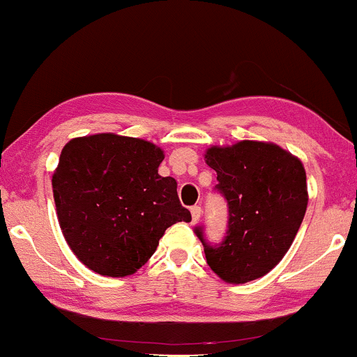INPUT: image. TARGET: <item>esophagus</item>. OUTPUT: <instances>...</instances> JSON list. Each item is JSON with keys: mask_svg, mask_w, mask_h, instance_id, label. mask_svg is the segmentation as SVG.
Segmentation results:
<instances>
[{"mask_svg": "<svg viewBox=\"0 0 357 357\" xmlns=\"http://www.w3.org/2000/svg\"><path fill=\"white\" fill-rule=\"evenodd\" d=\"M191 218H192V223H198L199 218H202V206L191 208Z\"/></svg>", "mask_w": 357, "mask_h": 357, "instance_id": "esophagus-1", "label": "esophagus"}]
</instances>
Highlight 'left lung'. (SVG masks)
Here are the masks:
<instances>
[{"label":"left lung","mask_w":357,"mask_h":357,"mask_svg":"<svg viewBox=\"0 0 357 357\" xmlns=\"http://www.w3.org/2000/svg\"><path fill=\"white\" fill-rule=\"evenodd\" d=\"M204 161L216 171L228 202V235L220 247L204 245L213 272L227 284L267 275L289 252L304 220L309 192L301 159L265 141L211 146Z\"/></svg>","instance_id":"1"}]
</instances>
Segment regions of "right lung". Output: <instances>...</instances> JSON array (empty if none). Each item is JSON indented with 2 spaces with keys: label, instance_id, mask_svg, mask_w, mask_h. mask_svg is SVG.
I'll use <instances>...</instances> for the list:
<instances>
[{
  "label": "right lung",
  "instance_id": "right-lung-1",
  "mask_svg": "<svg viewBox=\"0 0 357 357\" xmlns=\"http://www.w3.org/2000/svg\"><path fill=\"white\" fill-rule=\"evenodd\" d=\"M165 151L112 132L75 137L52 176L65 241L82 264L107 277L136 273L171 225L191 221L178 183L158 167Z\"/></svg>",
  "mask_w": 357,
  "mask_h": 357
}]
</instances>
